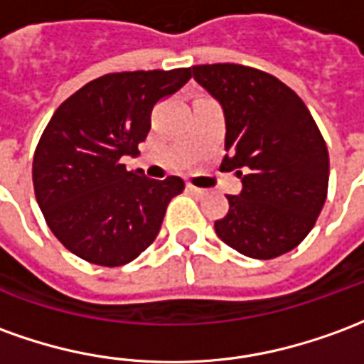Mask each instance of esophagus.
<instances>
[{
	"label": "esophagus",
	"mask_w": 364,
	"mask_h": 364,
	"mask_svg": "<svg viewBox=\"0 0 364 364\" xmlns=\"http://www.w3.org/2000/svg\"><path fill=\"white\" fill-rule=\"evenodd\" d=\"M187 189L193 193V195H197V197H203L205 195V189H199V187H193V185H187Z\"/></svg>",
	"instance_id": "1"
}]
</instances>
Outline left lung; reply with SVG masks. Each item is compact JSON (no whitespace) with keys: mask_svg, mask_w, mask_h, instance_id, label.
I'll use <instances>...</instances> for the list:
<instances>
[{"mask_svg":"<svg viewBox=\"0 0 364 364\" xmlns=\"http://www.w3.org/2000/svg\"><path fill=\"white\" fill-rule=\"evenodd\" d=\"M193 78L223 108L226 156L238 195L215 223L236 252L270 260L294 250L323 208L329 183L327 146L307 106L276 76L242 65H199Z\"/></svg>","mask_w":364,"mask_h":364,"instance_id":"left-lung-1","label":"left lung"}]
</instances>
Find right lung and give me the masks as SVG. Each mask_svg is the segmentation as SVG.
<instances>
[{"label":"right lung","instance_id":"1","mask_svg":"<svg viewBox=\"0 0 364 364\" xmlns=\"http://www.w3.org/2000/svg\"><path fill=\"white\" fill-rule=\"evenodd\" d=\"M191 78V68L112 73L76 90L47 124L33 157L41 213L60 244L98 266H124L156 240L181 177L128 171L151 128V110Z\"/></svg>","mask_w":364,"mask_h":364}]
</instances>
